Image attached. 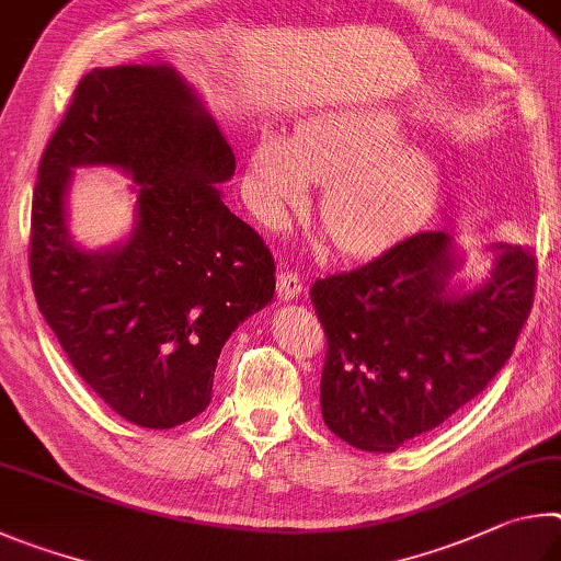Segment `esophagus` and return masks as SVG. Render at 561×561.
<instances>
[{"label":"esophagus","instance_id":"1","mask_svg":"<svg viewBox=\"0 0 561 561\" xmlns=\"http://www.w3.org/2000/svg\"><path fill=\"white\" fill-rule=\"evenodd\" d=\"M275 290H278L280 300H298V296L302 293L300 273L290 268H280L278 278H275Z\"/></svg>","mask_w":561,"mask_h":561}]
</instances>
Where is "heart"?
I'll return each instance as SVG.
<instances>
[{
  "label": "heart",
  "mask_w": 561,
  "mask_h": 561,
  "mask_svg": "<svg viewBox=\"0 0 561 561\" xmlns=\"http://www.w3.org/2000/svg\"><path fill=\"white\" fill-rule=\"evenodd\" d=\"M391 107L350 103L302 121L288 140L265 133L245 157V199L278 221L325 184L320 221L350 259H377L416 233L440 192V167L424 145L407 140Z\"/></svg>",
  "instance_id": "obj_1"
}]
</instances>
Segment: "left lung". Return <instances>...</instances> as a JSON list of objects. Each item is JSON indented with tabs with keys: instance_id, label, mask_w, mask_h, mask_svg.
<instances>
[{
	"instance_id": "8db88e82",
	"label": "left lung",
	"mask_w": 561,
	"mask_h": 561,
	"mask_svg": "<svg viewBox=\"0 0 561 561\" xmlns=\"http://www.w3.org/2000/svg\"><path fill=\"white\" fill-rule=\"evenodd\" d=\"M483 286L450 290L444 231L409 236L350 273L312 283L328 337L320 409L350 446L391 454L476 399L515 350L535 300L537 259L503 243Z\"/></svg>"
}]
</instances>
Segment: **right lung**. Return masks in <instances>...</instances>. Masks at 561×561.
Segmentation results:
<instances>
[{
	"mask_svg": "<svg viewBox=\"0 0 561 561\" xmlns=\"http://www.w3.org/2000/svg\"><path fill=\"white\" fill-rule=\"evenodd\" d=\"M83 163L136 180V229L113 250L85 252L67 236V182ZM233 170L184 78L137 64L85 73L38 162L28 239L38 310L78 377L135 426L202 414L224 342L273 300L268 245L216 186Z\"/></svg>",
	"mask_w": 561,
	"mask_h": 561,
	"instance_id": "obj_1",
	"label": "right lung"
}]
</instances>
